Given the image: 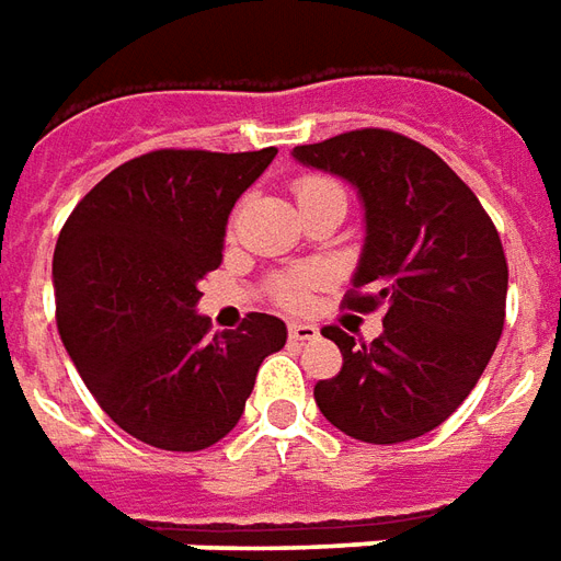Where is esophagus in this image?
I'll return each mask as SVG.
<instances>
[{
	"label": "esophagus",
	"mask_w": 561,
	"mask_h": 561,
	"mask_svg": "<svg viewBox=\"0 0 561 561\" xmlns=\"http://www.w3.org/2000/svg\"><path fill=\"white\" fill-rule=\"evenodd\" d=\"M318 336H321V330H318L316 324H291V328H288V340H291L294 345H306V342H316Z\"/></svg>",
	"instance_id": "esophagus-1"
}]
</instances>
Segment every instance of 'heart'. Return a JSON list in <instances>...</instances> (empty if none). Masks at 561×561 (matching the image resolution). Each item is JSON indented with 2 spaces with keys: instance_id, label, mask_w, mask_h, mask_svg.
<instances>
[{
  "instance_id": "b5f03b06",
  "label": "heart",
  "mask_w": 561,
  "mask_h": 561,
  "mask_svg": "<svg viewBox=\"0 0 561 561\" xmlns=\"http://www.w3.org/2000/svg\"><path fill=\"white\" fill-rule=\"evenodd\" d=\"M321 185H330L328 180H321V176H304L300 183H297V197L309 195V192H316ZM306 285H309V276L304 279H285L279 282V288H276V297H279V304L285 306H300L306 300Z\"/></svg>"
}]
</instances>
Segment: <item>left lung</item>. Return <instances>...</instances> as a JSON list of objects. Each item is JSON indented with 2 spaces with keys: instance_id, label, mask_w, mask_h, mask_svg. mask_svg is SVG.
Returning a JSON list of instances; mask_svg holds the SVG:
<instances>
[{
  "instance_id": "obj_1",
  "label": "left lung",
  "mask_w": 561,
  "mask_h": 561,
  "mask_svg": "<svg viewBox=\"0 0 561 561\" xmlns=\"http://www.w3.org/2000/svg\"><path fill=\"white\" fill-rule=\"evenodd\" d=\"M291 156L357 188L366 237L348 306L388 309L369 345L324 328L340 345L342 369L316 385L318 409L369 445L430 433L478 385L505 328L499 231L433 149L397 131H345L294 147Z\"/></svg>"
}]
</instances>
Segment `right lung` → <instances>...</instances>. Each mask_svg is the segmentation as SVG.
<instances>
[{
	"label": "right lung",
	"instance_id": "obj_1",
	"mask_svg": "<svg viewBox=\"0 0 561 561\" xmlns=\"http://www.w3.org/2000/svg\"><path fill=\"white\" fill-rule=\"evenodd\" d=\"M273 159V147L156 149L107 173L56 240L62 345L107 417L144 445H216L243 417L257 366L288 340L267 312L225 333L197 316L233 204Z\"/></svg>",
	"mask_w": 561,
	"mask_h": 561
}]
</instances>
